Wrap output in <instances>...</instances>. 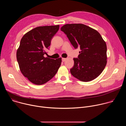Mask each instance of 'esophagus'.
<instances>
[{
	"label": "esophagus",
	"mask_w": 126,
	"mask_h": 126,
	"mask_svg": "<svg viewBox=\"0 0 126 126\" xmlns=\"http://www.w3.org/2000/svg\"><path fill=\"white\" fill-rule=\"evenodd\" d=\"M62 61H63V62H64V61H65L66 60V58H63L62 59Z\"/></svg>",
	"instance_id": "obj_1"
}]
</instances>
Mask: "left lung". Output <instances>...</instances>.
Instances as JSON below:
<instances>
[{
	"instance_id": "obj_1",
	"label": "left lung",
	"mask_w": 126,
	"mask_h": 126,
	"mask_svg": "<svg viewBox=\"0 0 126 126\" xmlns=\"http://www.w3.org/2000/svg\"><path fill=\"white\" fill-rule=\"evenodd\" d=\"M75 48L80 47L78 58L70 72L83 82L91 81L98 77L107 64V45L95 29L83 24H67L61 28Z\"/></svg>"
}]
</instances>
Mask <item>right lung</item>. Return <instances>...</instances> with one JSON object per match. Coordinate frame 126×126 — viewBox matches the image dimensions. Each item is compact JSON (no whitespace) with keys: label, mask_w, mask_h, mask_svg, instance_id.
Returning <instances> with one entry per match:
<instances>
[{"label":"right lung","mask_w":126,"mask_h":126,"mask_svg":"<svg viewBox=\"0 0 126 126\" xmlns=\"http://www.w3.org/2000/svg\"><path fill=\"white\" fill-rule=\"evenodd\" d=\"M59 29V25L37 27L21 39L16 52L17 60L22 74L34 84L42 85L49 81L61 64V58L55 60L44 56Z\"/></svg>","instance_id":"1"}]
</instances>
